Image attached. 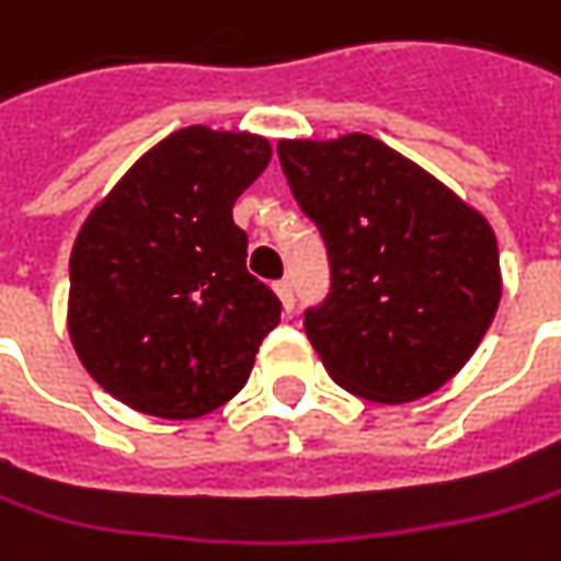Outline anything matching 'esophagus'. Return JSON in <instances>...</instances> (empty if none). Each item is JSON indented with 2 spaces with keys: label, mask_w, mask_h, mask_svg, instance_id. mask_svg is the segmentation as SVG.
I'll return each instance as SVG.
<instances>
[{
  "label": "esophagus",
  "mask_w": 561,
  "mask_h": 561,
  "mask_svg": "<svg viewBox=\"0 0 561 561\" xmlns=\"http://www.w3.org/2000/svg\"><path fill=\"white\" fill-rule=\"evenodd\" d=\"M274 294L280 296V302H284V309H287V312H294V284H290V280H277V284H274Z\"/></svg>",
  "instance_id": "34e87169"
}]
</instances>
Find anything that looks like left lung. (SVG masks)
<instances>
[{"label": "left lung", "instance_id": "left-lung-1", "mask_svg": "<svg viewBox=\"0 0 561 561\" xmlns=\"http://www.w3.org/2000/svg\"><path fill=\"white\" fill-rule=\"evenodd\" d=\"M277 154L331 259V294L306 312L328 376L376 404L438 391L499 309L490 220L373 135L284 138Z\"/></svg>", "mask_w": 561, "mask_h": 561}]
</instances>
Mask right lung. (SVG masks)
<instances>
[{
    "label": "right lung",
    "instance_id": "1",
    "mask_svg": "<svg viewBox=\"0 0 561 561\" xmlns=\"http://www.w3.org/2000/svg\"><path fill=\"white\" fill-rule=\"evenodd\" d=\"M252 131L188 126L141 154L81 224L69 337L103 391L160 420L237 398L280 299L245 271L237 198L265 173Z\"/></svg>",
    "mask_w": 561,
    "mask_h": 561
}]
</instances>
